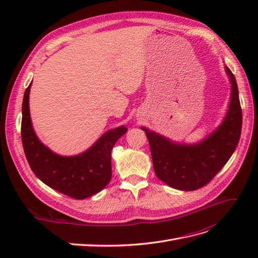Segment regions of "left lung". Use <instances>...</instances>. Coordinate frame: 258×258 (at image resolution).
Masks as SVG:
<instances>
[{
	"mask_svg": "<svg viewBox=\"0 0 258 258\" xmlns=\"http://www.w3.org/2000/svg\"><path fill=\"white\" fill-rule=\"evenodd\" d=\"M231 83L227 115L213 134L198 144H177L142 127L150 142L155 173L179 190H196L207 185L229 160L239 143L242 111L235 76L225 67Z\"/></svg>",
	"mask_w": 258,
	"mask_h": 258,
	"instance_id": "obj_1",
	"label": "left lung"
}]
</instances>
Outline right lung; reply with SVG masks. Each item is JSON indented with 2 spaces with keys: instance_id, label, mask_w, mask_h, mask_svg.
Returning a JSON list of instances; mask_svg holds the SVG:
<instances>
[{
  "instance_id": "obj_1",
  "label": "right lung",
  "mask_w": 258,
  "mask_h": 258,
  "mask_svg": "<svg viewBox=\"0 0 258 258\" xmlns=\"http://www.w3.org/2000/svg\"><path fill=\"white\" fill-rule=\"evenodd\" d=\"M31 84L22 102L21 140L27 160L34 174L51 188L74 199L92 196L111 181V152L122 135L124 126L107 131L89 150L72 157L51 152L37 139L31 122L29 95Z\"/></svg>"
}]
</instances>
